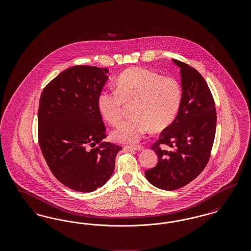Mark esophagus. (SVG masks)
<instances>
[{
    "mask_svg": "<svg viewBox=\"0 0 251 251\" xmlns=\"http://www.w3.org/2000/svg\"><path fill=\"white\" fill-rule=\"evenodd\" d=\"M124 149H126V150H133V151H143L144 148L142 146H126V147H124Z\"/></svg>",
    "mask_w": 251,
    "mask_h": 251,
    "instance_id": "34e87169",
    "label": "esophagus"
}]
</instances>
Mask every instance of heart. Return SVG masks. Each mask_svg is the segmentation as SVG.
Instances as JSON below:
<instances>
[{
  "label": "heart",
  "mask_w": 251,
  "mask_h": 251,
  "mask_svg": "<svg viewBox=\"0 0 251 251\" xmlns=\"http://www.w3.org/2000/svg\"><path fill=\"white\" fill-rule=\"evenodd\" d=\"M181 86L173 77L133 68L120 74L117 89L103 90L98 97L102 118L116 125L122 120L126 104H131L133 117L119 125L112 136L120 143L138 142L151 130L162 131L169 126L179 112Z\"/></svg>",
  "instance_id": "heart-1"
}]
</instances>
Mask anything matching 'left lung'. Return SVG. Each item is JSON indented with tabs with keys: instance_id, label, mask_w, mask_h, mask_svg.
Masks as SVG:
<instances>
[{
	"instance_id": "8db88e82",
	"label": "left lung",
	"mask_w": 251,
	"mask_h": 251,
	"mask_svg": "<svg viewBox=\"0 0 251 251\" xmlns=\"http://www.w3.org/2000/svg\"><path fill=\"white\" fill-rule=\"evenodd\" d=\"M172 62L180 72L181 102L176 119L151 148L158 164L145 172L153 186L169 191L186 185L201 173L210 157L216 128L214 98L201 74L179 60Z\"/></svg>"
}]
</instances>
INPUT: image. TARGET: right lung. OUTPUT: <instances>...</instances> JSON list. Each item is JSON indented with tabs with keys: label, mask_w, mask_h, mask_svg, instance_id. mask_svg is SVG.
Wrapping results in <instances>:
<instances>
[{
	"label": "right lung",
	"mask_w": 251,
	"mask_h": 251,
	"mask_svg": "<svg viewBox=\"0 0 251 251\" xmlns=\"http://www.w3.org/2000/svg\"><path fill=\"white\" fill-rule=\"evenodd\" d=\"M107 69L74 66L50 81L40 96L38 141L49 167L61 183L89 193L111 178L122 148L103 139L105 127L98 97Z\"/></svg>",
	"instance_id": "right-lung-1"
}]
</instances>
